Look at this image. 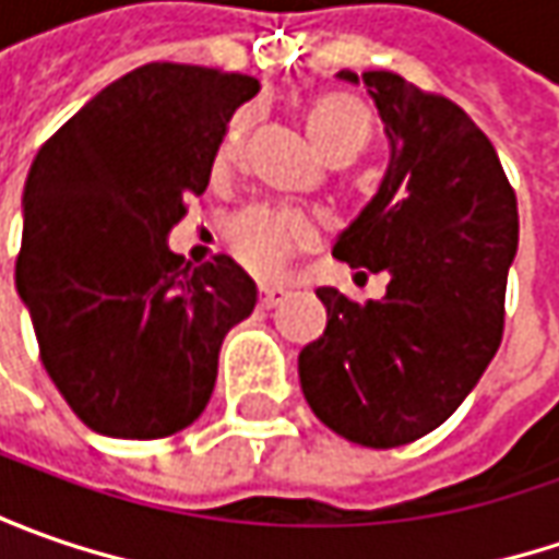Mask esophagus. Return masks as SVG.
Returning a JSON list of instances; mask_svg holds the SVG:
<instances>
[{
	"instance_id": "34e87169",
	"label": "esophagus",
	"mask_w": 559,
	"mask_h": 559,
	"mask_svg": "<svg viewBox=\"0 0 559 559\" xmlns=\"http://www.w3.org/2000/svg\"><path fill=\"white\" fill-rule=\"evenodd\" d=\"M286 295H289V292L283 289V286H261V305H264V308H276V305L286 301Z\"/></svg>"
}]
</instances>
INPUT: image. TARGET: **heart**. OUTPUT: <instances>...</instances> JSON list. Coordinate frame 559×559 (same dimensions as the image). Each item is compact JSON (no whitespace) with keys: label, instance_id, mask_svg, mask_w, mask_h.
I'll use <instances>...</instances> for the list:
<instances>
[{"label":"heart","instance_id":"b5f03b06","mask_svg":"<svg viewBox=\"0 0 559 559\" xmlns=\"http://www.w3.org/2000/svg\"><path fill=\"white\" fill-rule=\"evenodd\" d=\"M308 136L313 145L330 155L335 148H355L360 152L370 140V111L352 96L317 98L308 111ZM246 118L233 120L226 140L221 142L217 164H229L239 155ZM311 242V224L283 207H246L226 224V246L236 254V261L258 276H270L286 264L292 251Z\"/></svg>","mask_w":559,"mask_h":559}]
</instances>
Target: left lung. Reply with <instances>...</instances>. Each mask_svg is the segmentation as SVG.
<instances>
[{"label": "left lung", "mask_w": 559, "mask_h": 559, "mask_svg": "<svg viewBox=\"0 0 559 559\" xmlns=\"http://www.w3.org/2000/svg\"><path fill=\"white\" fill-rule=\"evenodd\" d=\"M373 98L389 164L333 242L352 267L389 273L379 301L317 289L326 330L298 355L311 411L342 439L397 448L463 404L504 333L520 217L495 145L451 98L392 71H338Z\"/></svg>", "instance_id": "8db88e82"}]
</instances>
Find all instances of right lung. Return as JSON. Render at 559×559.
<instances>
[{"mask_svg":"<svg viewBox=\"0 0 559 559\" xmlns=\"http://www.w3.org/2000/svg\"><path fill=\"white\" fill-rule=\"evenodd\" d=\"M261 83L152 61L108 83L46 142L24 183L14 286L58 392L98 436L164 439L202 417L224 335L258 286L233 258L167 246Z\"/></svg>","mask_w":559,"mask_h":559,"instance_id":"1","label":"right lung"}]
</instances>
